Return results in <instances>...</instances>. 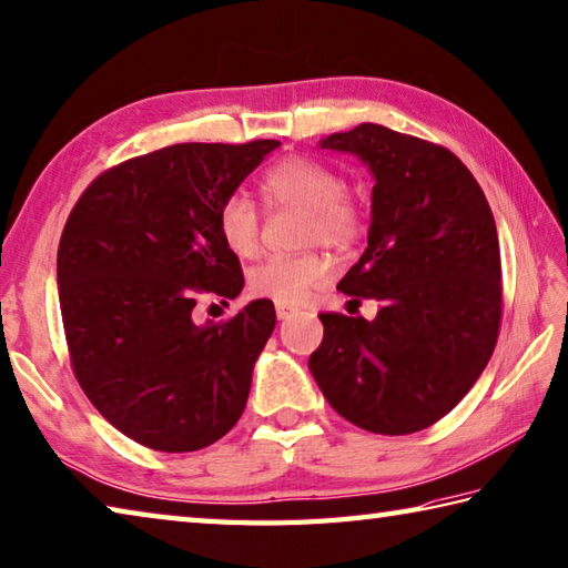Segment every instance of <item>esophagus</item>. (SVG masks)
Segmentation results:
<instances>
[{
	"instance_id": "obj_1",
	"label": "esophagus",
	"mask_w": 568,
	"mask_h": 568,
	"mask_svg": "<svg viewBox=\"0 0 568 568\" xmlns=\"http://www.w3.org/2000/svg\"><path fill=\"white\" fill-rule=\"evenodd\" d=\"M293 313H295V307H293V305H281V303L275 305V315H277V320H287V317H291Z\"/></svg>"
}]
</instances>
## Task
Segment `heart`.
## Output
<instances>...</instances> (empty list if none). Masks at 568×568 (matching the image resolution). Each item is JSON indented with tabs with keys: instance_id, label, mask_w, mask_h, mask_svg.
Returning <instances> with one entry per match:
<instances>
[{
	"instance_id": "b5f03b06",
	"label": "heart",
	"mask_w": 568,
	"mask_h": 568,
	"mask_svg": "<svg viewBox=\"0 0 568 568\" xmlns=\"http://www.w3.org/2000/svg\"><path fill=\"white\" fill-rule=\"evenodd\" d=\"M257 193L265 209L303 211L301 243H323L329 248L347 251L365 231V211L355 193H349L343 176L329 163L291 153L263 171ZM219 235L225 248L239 257H253L261 245V215L255 203L235 193L219 209ZM333 275V261L320 251L297 255H273L255 265L248 275V287L255 297L297 305L313 287L327 283Z\"/></svg>"
}]
</instances>
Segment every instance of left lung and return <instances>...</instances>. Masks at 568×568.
<instances>
[{
    "mask_svg": "<svg viewBox=\"0 0 568 568\" xmlns=\"http://www.w3.org/2000/svg\"><path fill=\"white\" fill-rule=\"evenodd\" d=\"M375 176L367 248L337 291L379 301L365 317L320 313L311 373L337 415L375 435H412L455 409L497 347V223L471 171L425 139L359 123L320 141Z\"/></svg>",
    "mask_w": 568,
    "mask_h": 568,
    "instance_id": "8db88e82",
    "label": "left lung"
}]
</instances>
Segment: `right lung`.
I'll list each match as a JSON object with an SVG mask.
<instances>
[{"mask_svg": "<svg viewBox=\"0 0 568 568\" xmlns=\"http://www.w3.org/2000/svg\"><path fill=\"white\" fill-rule=\"evenodd\" d=\"M277 146L257 139L143 153L99 173L69 213L57 281L71 369L91 405L143 447L203 449L243 415L273 303L205 325L191 313L201 295L233 301L243 291L215 219Z\"/></svg>", "mask_w": 568, "mask_h": 568, "instance_id": "1", "label": "right lung"}]
</instances>
